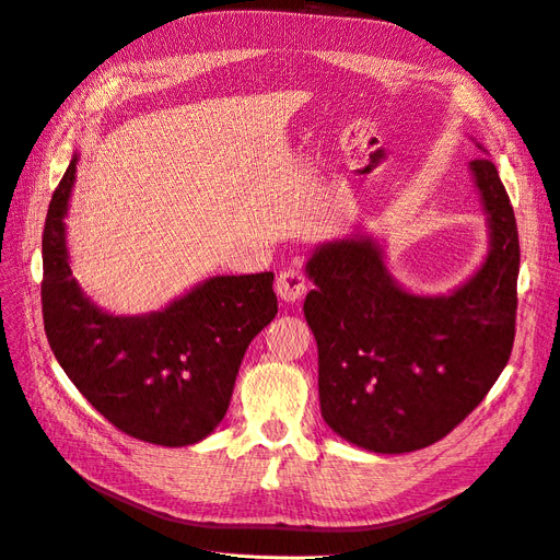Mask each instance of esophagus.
I'll list each match as a JSON object with an SVG mask.
<instances>
[{
  "instance_id": "esophagus-1",
  "label": "esophagus",
  "mask_w": 560,
  "mask_h": 560,
  "mask_svg": "<svg viewBox=\"0 0 560 560\" xmlns=\"http://www.w3.org/2000/svg\"><path fill=\"white\" fill-rule=\"evenodd\" d=\"M306 290H308L306 276H303L299 268H284L276 280V292L287 303L299 301L303 294H306Z\"/></svg>"
}]
</instances>
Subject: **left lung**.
<instances>
[{
	"mask_svg": "<svg viewBox=\"0 0 560 560\" xmlns=\"http://www.w3.org/2000/svg\"><path fill=\"white\" fill-rule=\"evenodd\" d=\"M469 171L490 241L481 268L453 292L404 290L371 235L322 243L306 264L315 290L303 315L317 341L322 418L354 446L411 453L439 442L477 409L510 362L516 219L490 159L471 161Z\"/></svg>",
	"mask_w": 560,
	"mask_h": 560,
	"instance_id": "1",
	"label": "left lung"
}]
</instances>
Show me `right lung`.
I'll return each instance as SVG.
<instances>
[{
  "label": "right lung",
  "mask_w": 560,
  "mask_h": 560,
  "mask_svg": "<svg viewBox=\"0 0 560 560\" xmlns=\"http://www.w3.org/2000/svg\"><path fill=\"white\" fill-rule=\"evenodd\" d=\"M74 154L50 198L42 254L46 338L65 374L114 428L189 446L226 416L245 350L278 315L273 273L214 276L144 315H112L72 278L65 217Z\"/></svg>",
  "instance_id": "obj_1"
}]
</instances>
